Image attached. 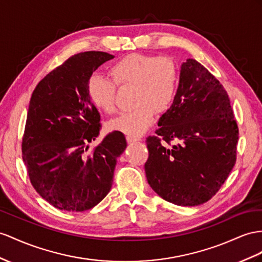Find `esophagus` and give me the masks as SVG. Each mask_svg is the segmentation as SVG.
<instances>
[{
  "instance_id": "1",
  "label": "esophagus",
  "mask_w": 262,
  "mask_h": 262,
  "mask_svg": "<svg viewBox=\"0 0 262 262\" xmlns=\"http://www.w3.org/2000/svg\"><path fill=\"white\" fill-rule=\"evenodd\" d=\"M140 138L139 137H133V136H127V142L128 143H135V142H139Z\"/></svg>"
}]
</instances>
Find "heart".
Instances as JSON below:
<instances>
[{"instance_id": "1", "label": "heart", "mask_w": 262, "mask_h": 262, "mask_svg": "<svg viewBox=\"0 0 262 262\" xmlns=\"http://www.w3.org/2000/svg\"><path fill=\"white\" fill-rule=\"evenodd\" d=\"M120 87H133V110L120 114L110 123L112 129L137 137L148 128L154 113L169 110L176 96L179 72L176 63L167 56L129 54L120 58L110 70ZM111 79L94 75L89 80L87 94L93 105L106 113L116 108V85Z\"/></svg>"}]
</instances>
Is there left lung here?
I'll return each instance as SVG.
<instances>
[{
  "instance_id": "1",
  "label": "left lung",
  "mask_w": 262,
  "mask_h": 262,
  "mask_svg": "<svg viewBox=\"0 0 262 262\" xmlns=\"http://www.w3.org/2000/svg\"><path fill=\"white\" fill-rule=\"evenodd\" d=\"M158 126L156 136L146 139L145 171L152 190L178 206L211 199L237 159L239 129L225 87L204 65L188 58L172 105Z\"/></svg>"
}]
</instances>
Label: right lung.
I'll return each instance as SVG.
<instances>
[{"label": "right lung", "mask_w": 262, "mask_h": 262, "mask_svg": "<svg viewBox=\"0 0 262 262\" xmlns=\"http://www.w3.org/2000/svg\"><path fill=\"white\" fill-rule=\"evenodd\" d=\"M112 58L106 52L78 53L50 72L32 94L23 162L34 189L61 210L84 211L100 203L127 146L124 134L115 130L89 151L102 124L87 85L98 66Z\"/></svg>", "instance_id": "add662e5"}]
</instances>
